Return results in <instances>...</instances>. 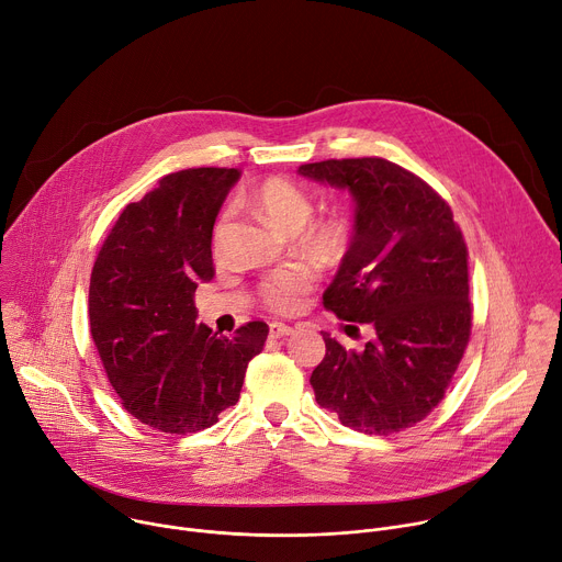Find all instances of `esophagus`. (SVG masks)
Segmentation results:
<instances>
[{
  "instance_id": "34e87169",
  "label": "esophagus",
  "mask_w": 562,
  "mask_h": 562,
  "mask_svg": "<svg viewBox=\"0 0 562 562\" xmlns=\"http://www.w3.org/2000/svg\"><path fill=\"white\" fill-rule=\"evenodd\" d=\"M293 334V327H289V325H284V323H271L269 325V336L271 338H286V336H291Z\"/></svg>"
}]
</instances>
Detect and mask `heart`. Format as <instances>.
<instances>
[{
  "instance_id": "obj_1",
  "label": "heart",
  "mask_w": 562,
  "mask_h": 562,
  "mask_svg": "<svg viewBox=\"0 0 562 562\" xmlns=\"http://www.w3.org/2000/svg\"><path fill=\"white\" fill-rule=\"evenodd\" d=\"M252 206L267 224L291 235L300 233L314 213L312 199L282 177H271L255 190ZM224 220L226 217H222L217 224V235L222 233ZM310 241L323 260H338L347 246V224L342 220H327L314 228ZM312 282L314 276L310 269H280L262 280L260 297L267 307L276 312H293L300 307L302 295L312 289Z\"/></svg>"
}]
</instances>
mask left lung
Listing matches in <instances>:
<instances>
[{"label":"left lung","mask_w":562,"mask_h":562,"mask_svg":"<svg viewBox=\"0 0 562 562\" xmlns=\"http://www.w3.org/2000/svg\"><path fill=\"white\" fill-rule=\"evenodd\" d=\"M302 177L347 190L353 231L325 307L363 323L374 338L327 353L312 374L318 405L366 435H390L426 419L471 336L469 250L448 203L401 166L366 159L304 164Z\"/></svg>","instance_id":"obj_1"}]
</instances>
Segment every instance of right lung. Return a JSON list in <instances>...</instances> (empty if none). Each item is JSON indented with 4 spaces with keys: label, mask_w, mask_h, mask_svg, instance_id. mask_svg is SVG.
<instances>
[{
    "label": "right lung",
    "mask_w": 562,
    "mask_h": 562,
    "mask_svg": "<svg viewBox=\"0 0 562 562\" xmlns=\"http://www.w3.org/2000/svg\"><path fill=\"white\" fill-rule=\"evenodd\" d=\"M237 168L166 175L127 203L89 282V327L108 379L140 424L188 435L235 405L248 361L269 336L262 321L233 338L196 325L194 291L211 282L213 226Z\"/></svg>",
    "instance_id": "obj_1"
}]
</instances>
